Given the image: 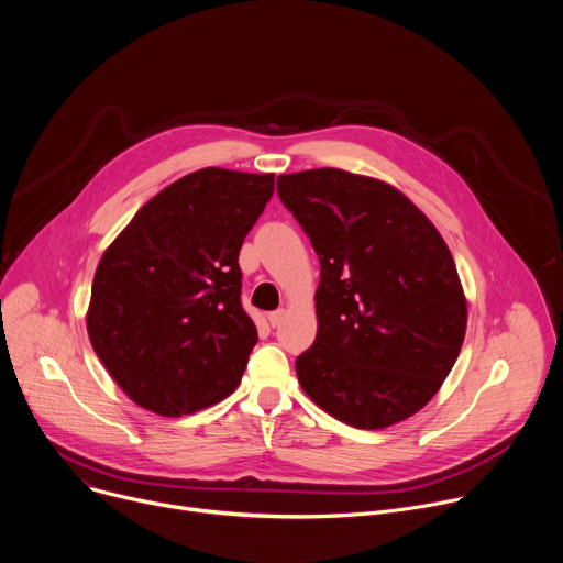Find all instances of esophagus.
Masks as SVG:
<instances>
[{"instance_id": "obj_1", "label": "esophagus", "mask_w": 563, "mask_h": 563, "mask_svg": "<svg viewBox=\"0 0 563 563\" xmlns=\"http://www.w3.org/2000/svg\"><path fill=\"white\" fill-rule=\"evenodd\" d=\"M283 318H285V309H276V311L267 313V320H269L272 328H278L283 323Z\"/></svg>"}]
</instances>
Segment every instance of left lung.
I'll return each instance as SVG.
<instances>
[{
	"mask_svg": "<svg viewBox=\"0 0 563 563\" xmlns=\"http://www.w3.org/2000/svg\"><path fill=\"white\" fill-rule=\"evenodd\" d=\"M320 261L318 332L298 383L334 419L383 430L428 406L459 358L467 300L430 218L396 187L343 169L278 176Z\"/></svg>",
	"mask_w": 563,
	"mask_h": 563,
	"instance_id": "left-lung-1",
	"label": "left lung"
}]
</instances>
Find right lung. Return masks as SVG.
<instances>
[{
	"label": "right lung",
	"mask_w": 563,
	"mask_h": 563,
	"mask_svg": "<svg viewBox=\"0 0 563 563\" xmlns=\"http://www.w3.org/2000/svg\"><path fill=\"white\" fill-rule=\"evenodd\" d=\"M274 174L194 172L153 196L96 269L91 345L135 406L183 417L220 404L258 341L240 305L238 254Z\"/></svg>",
	"instance_id": "1"
}]
</instances>
